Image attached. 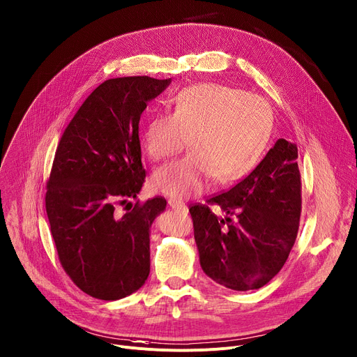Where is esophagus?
Here are the masks:
<instances>
[{
	"label": "esophagus",
	"mask_w": 357,
	"mask_h": 357,
	"mask_svg": "<svg viewBox=\"0 0 357 357\" xmlns=\"http://www.w3.org/2000/svg\"><path fill=\"white\" fill-rule=\"evenodd\" d=\"M168 205H169L172 209H176V211H182V212H186V211H188V206H186L182 201H178V199H169V201H168Z\"/></svg>",
	"instance_id": "esophagus-1"
}]
</instances>
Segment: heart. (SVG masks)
Segmentation results:
<instances>
[{
    "mask_svg": "<svg viewBox=\"0 0 357 357\" xmlns=\"http://www.w3.org/2000/svg\"><path fill=\"white\" fill-rule=\"evenodd\" d=\"M273 129L270 105L255 94L218 83L183 89L171 113L152 116L142 129V145L152 160L181 152L183 158L152 176L156 191L174 198L201 194L213 178L234 182L248 174L263 155Z\"/></svg>",
    "mask_w": 357,
    "mask_h": 357,
    "instance_id": "1",
    "label": "heart"
}]
</instances>
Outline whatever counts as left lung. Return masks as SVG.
I'll return each mask as SVG.
<instances>
[{
    "label": "left lung",
    "mask_w": 357,
    "mask_h": 357,
    "mask_svg": "<svg viewBox=\"0 0 357 357\" xmlns=\"http://www.w3.org/2000/svg\"><path fill=\"white\" fill-rule=\"evenodd\" d=\"M297 145L278 139L257 168L229 191L209 198L227 215L218 219L207 205L189 208L204 273L221 286L257 290L278 274L296 243L301 213Z\"/></svg>",
    "instance_id": "left-lung-1"
}]
</instances>
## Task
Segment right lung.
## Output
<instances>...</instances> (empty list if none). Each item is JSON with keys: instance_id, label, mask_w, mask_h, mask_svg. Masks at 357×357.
I'll list each match as a JSON object with an SVG mask.
<instances>
[{"instance_id": "right-lung-1", "label": "right lung", "mask_w": 357, "mask_h": 357, "mask_svg": "<svg viewBox=\"0 0 357 357\" xmlns=\"http://www.w3.org/2000/svg\"><path fill=\"white\" fill-rule=\"evenodd\" d=\"M169 83L148 76L106 80L90 93L57 146L47 217L64 271L94 298H123L149 275V232L166 199L135 205L129 199H136L146 176L140 114ZM122 204L130 205L125 213Z\"/></svg>"}]
</instances>
